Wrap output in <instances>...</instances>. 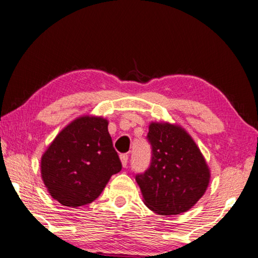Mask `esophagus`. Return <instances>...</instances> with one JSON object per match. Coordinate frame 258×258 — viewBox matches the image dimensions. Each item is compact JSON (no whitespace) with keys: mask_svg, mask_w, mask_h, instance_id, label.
Segmentation results:
<instances>
[{"mask_svg":"<svg viewBox=\"0 0 258 258\" xmlns=\"http://www.w3.org/2000/svg\"><path fill=\"white\" fill-rule=\"evenodd\" d=\"M120 161H121V165H123V167L125 168L126 166H127V161H128V155H120Z\"/></svg>","mask_w":258,"mask_h":258,"instance_id":"34e87169","label":"esophagus"}]
</instances>
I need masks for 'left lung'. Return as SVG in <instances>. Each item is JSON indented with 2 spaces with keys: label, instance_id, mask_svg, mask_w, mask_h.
Returning a JSON list of instances; mask_svg holds the SVG:
<instances>
[{
  "label": "left lung",
  "instance_id": "left-lung-1",
  "mask_svg": "<svg viewBox=\"0 0 258 258\" xmlns=\"http://www.w3.org/2000/svg\"><path fill=\"white\" fill-rule=\"evenodd\" d=\"M151 163L135 180L146 206L159 215H178L206 192L211 171L194 139L180 125H149Z\"/></svg>",
  "mask_w": 258,
  "mask_h": 258
}]
</instances>
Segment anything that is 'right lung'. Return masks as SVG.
Instances as JSON below:
<instances>
[{
	"mask_svg": "<svg viewBox=\"0 0 258 258\" xmlns=\"http://www.w3.org/2000/svg\"><path fill=\"white\" fill-rule=\"evenodd\" d=\"M121 163L108 120L81 116L60 131L41 158V176L52 198L67 207L94 202Z\"/></svg>",
	"mask_w": 258,
	"mask_h": 258,
	"instance_id": "right-lung-1",
	"label": "right lung"
}]
</instances>
